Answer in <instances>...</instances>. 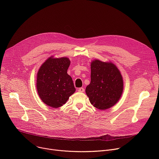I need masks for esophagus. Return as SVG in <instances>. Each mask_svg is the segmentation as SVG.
<instances>
[{
	"mask_svg": "<svg viewBox=\"0 0 159 159\" xmlns=\"http://www.w3.org/2000/svg\"><path fill=\"white\" fill-rule=\"evenodd\" d=\"M79 92H80V93H83V92H84V88H83V87L79 88Z\"/></svg>",
	"mask_w": 159,
	"mask_h": 159,
	"instance_id": "1",
	"label": "esophagus"
}]
</instances>
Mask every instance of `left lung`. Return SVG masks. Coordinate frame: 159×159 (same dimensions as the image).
<instances>
[{"label":"left lung","mask_w":159,"mask_h":159,"mask_svg":"<svg viewBox=\"0 0 159 159\" xmlns=\"http://www.w3.org/2000/svg\"><path fill=\"white\" fill-rule=\"evenodd\" d=\"M90 83L85 89L89 99L95 107L106 110L115 106L123 92V79L116 65L96 59L90 63Z\"/></svg>","instance_id":"obj_1"}]
</instances>
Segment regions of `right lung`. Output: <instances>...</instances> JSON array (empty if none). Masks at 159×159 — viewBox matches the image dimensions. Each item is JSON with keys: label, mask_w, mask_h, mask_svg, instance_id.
<instances>
[{"label": "right lung", "mask_w": 159, "mask_h": 159, "mask_svg": "<svg viewBox=\"0 0 159 159\" xmlns=\"http://www.w3.org/2000/svg\"><path fill=\"white\" fill-rule=\"evenodd\" d=\"M70 60L66 57H49L40 66L36 79L39 97L47 106L61 107L75 92L72 77L67 74Z\"/></svg>", "instance_id": "1"}]
</instances>
